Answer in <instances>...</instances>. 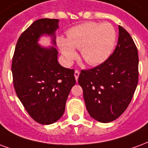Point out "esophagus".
I'll list each match as a JSON object with an SVG mask.
<instances>
[{"instance_id": "esophagus-1", "label": "esophagus", "mask_w": 148, "mask_h": 148, "mask_svg": "<svg viewBox=\"0 0 148 148\" xmlns=\"http://www.w3.org/2000/svg\"><path fill=\"white\" fill-rule=\"evenodd\" d=\"M79 75V72L78 70H75V73H74V76H75V80H76V81H77V80H78Z\"/></svg>"}]
</instances>
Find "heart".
<instances>
[{
    "label": "heart",
    "instance_id": "obj_1",
    "mask_svg": "<svg viewBox=\"0 0 148 148\" xmlns=\"http://www.w3.org/2000/svg\"><path fill=\"white\" fill-rule=\"evenodd\" d=\"M115 42V30L107 23H84L71 29L67 34V39H58L63 62L66 66H69L76 57L75 49H80L82 58L89 65L101 64L113 53Z\"/></svg>",
    "mask_w": 148,
    "mask_h": 148
}]
</instances>
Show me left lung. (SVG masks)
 <instances>
[{"mask_svg": "<svg viewBox=\"0 0 148 148\" xmlns=\"http://www.w3.org/2000/svg\"><path fill=\"white\" fill-rule=\"evenodd\" d=\"M116 49L99 66L82 70L78 83L88 113L99 122L109 123L129 106L138 84L137 48L130 34L119 26Z\"/></svg>", "mask_w": 148, "mask_h": 148, "instance_id": "obj_1", "label": "left lung"}]
</instances>
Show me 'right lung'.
<instances>
[{
  "label": "right lung",
  "instance_id": "right-lung-1",
  "mask_svg": "<svg viewBox=\"0 0 148 148\" xmlns=\"http://www.w3.org/2000/svg\"><path fill=\"white\" fill-rule=\"evenodd\" d=\"M59 19L34 21L18 39L12 72L18 98L33 119L42 125L58 121L64 113L65 103L75 84L74 70L64 68L58 61L56 31ZM49 36L52 46L44 47L40 38Z\"/></svg>",
  "mask_w": 148,
  "mask_h": 148
}]
</instances>
